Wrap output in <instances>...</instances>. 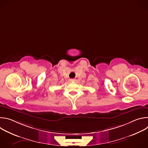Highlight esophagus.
<instances>
[{
	"label": "esophagus",
	"mask_w": 148,
	"mask_h": 148,
	"mask_svg": "<svg viewBox=\"0 0 148 148\" xmlns=\"http://www.w3.org/2000/svg\"><path fill=\"white\" fill-rule=\"evenodd\" d=\"M70 81H75V79H74V78H71V79H70Z\"/></svg>",
	"instance_id": "1"
}]
</instances>
